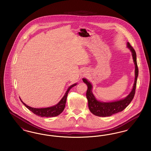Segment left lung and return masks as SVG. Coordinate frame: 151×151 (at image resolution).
Instances as JSON below:
<instances>
[{
	"instance_id": "8db88e82",
	"label": "left lung",
	"mask_w": 151,
	"mask_h": 151,
	"mask_svg": "<svg viewBox=\"0 0 151 151\" xmlns=\"http://www.w3.org/2000/svg\"><path fill=\"white\" fill-rule=\"evenodd\" d=\"M127 47L132 52L133 60L135 65V79L132 91L124 99L113 102H100L95 99L93 94L92 93V86L91 84L88 82L86 79H83V81L88 86L86 96L88 101V107L91 112L94 115L104 117L111 116L117 113L121 112L129 105L134 97L137 86V78L139 72L137 65V54L129 42L127 43Z\"/></svg>"
}]
</instances>
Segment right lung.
<instances>
[{"instance_id":"1","label":"right lung","mask_w":151,"mask_h":151,"mask_svg":"<svg viewBox=\"0 0 151 151\" xmlns=\"http://www.w3.org/2000/svg\"><path fill=\"white\" fill-rule=\"evenodd\" d=\"M76 84H74L72 86H70L68 89H67V92H65V96L62 99V100L59 101V102L56 105L49 107V108H41V109H36V108H31L29 106L27 105L25 103H24L22 100V104L30 110L32 112H33L35 114L42 117H52L55 116L59 115L64 110L65 105V102L67 100V97L68 93L70 91V90L72 88L73 86H75Z\"/></svg>"}]
</instances>
